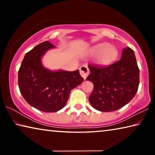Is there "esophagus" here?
<instances>
[{
    "instance_id": "obj_1",
    "label": "esophagus",
    "mask_w": 155,
    "mask_h": 155,
    "mask_svg": "<svg viewBox=\"0 0 155 155\" xmlns=\"http://www.w3.org/2000/svg\"><path fill=\"white\" fill-rule=\"evenodd\" d=\"M90 73V70H89V68L87 65H83L80 68V74L81 77H82L84 79H86V78Z\"/></svg>"
}]
</instances>
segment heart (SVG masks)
<instances>
[{
	"label": "heart",
	"instance_id": "1",
	"mask_svg": "<svg viewBox=\"0 0 155 155\" xmlns=\"http://www.w3.org/2000/svg\"><path fill=\"white\" fill-rule=\"evenodd\" d=\"M93 54H98L97 61L102 65H107L112 63L118 56V51L114 46L107 43H101L94 46L91 50Z\"/></svg>",
	"mask_w": 155,
	"mask_h": 155
}]
</instances>
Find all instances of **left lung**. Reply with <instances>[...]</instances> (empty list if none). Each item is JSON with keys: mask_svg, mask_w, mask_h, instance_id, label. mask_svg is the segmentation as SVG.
Returning <instances> with one entry per match:
<instances>
[{"mask_svg": "<svg viewBox=\"0 0 155 155\" xmlns=\"http://www.w3.org/2000/svg\"><path fill=\"white\" fill-rule=\"evenodd\" d=\"M90 74L86 78L94 84L89 101L103 112L116 111L128 104L137 93L140 70L134 51L123 49L121 59L107 66L88 65Z\"/></svg>", "mask_w": 155, "mask_h": 155, "instance_id": "left-lung-1", "label": "left lung"}]
</instances>
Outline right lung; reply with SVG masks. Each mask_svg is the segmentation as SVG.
I'll use <instances>...</instances> for the list:
<instances>
[{"label": "right lung", "mask_w": 155, "mask_h": 155, "mask_svg": "<svg viewBox=\"0 0 155 155\" xmlns=\"http://www.w3.org/2000/svg\"><path fill=\"white\" fill-rule=\"evenodd\" d=\"M49 41L41 43L25 54L18 71V86L25 101L44 112H56L66 104L72 89L83 82L79 70L51 71L41 64V57L54 48Z\"/></svg>", "instance_id": "1"}]
</instances>
